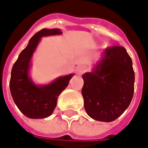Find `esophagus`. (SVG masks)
Segmentation results:
<instances>
[{"label": "esophagus", "instance_id": "obj_1", "mask_svg": "<svg viewBox=\"0 0 148 148\" xmlns=\"http://www.w3.org/2000/svg\"><path fill=\"white\" fill-rule=\"evenodd\" d=\"M86 67L84 65V64H81V65H80L79 67H77V71H78V72L80 73V74H82L83 72H85L86 71Z\"/></svg>", "mask_w": 148, "mask_h": 148}]
</instances>
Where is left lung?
Listing matches in <instances>:
<instances>
[{"mask_svg":"<svg viewBox=\"0 0 148 148\" xmlns=\"http://www.w3.org/2000/svg\"><path fill=\"white\" fill-rule=\"evenodd\" d=\"M82 78L84 107L92 119L113 121L130 106L134 72L131 58L122 46L106 49L92 72L83 74Z\"/></svg>","mask_w":148,"mask_h":148,"instance_id":"1","label":"left lung"}]
</instances>
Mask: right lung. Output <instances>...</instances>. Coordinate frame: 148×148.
I'll return each mask as SVG.
<instances>
[{
  "instance_id": "right-lung-1",
  "label": "right lung",
  "mask_w": 148,
  "mask_h": 148,
  "mask_svg": "<svg viewBox=\"0 0 148 148\" xmlns=\"http://www.w3.org/2000/svg\"><path fill=\"white\" fill-rule=\"evenodd\" d=\"M62 33L58 28H44L36 32L13 66L10 81V93L18 108L27 117L43 119L49 116L56 108L58 97L74 76L69 74L60 76L49 84L40 86L35 84L29 76L31 60L40 38Z\"/></svg>"
}]
</instances>
